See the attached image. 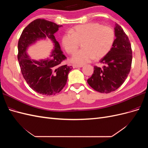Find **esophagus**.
Wrapping results in <instances>:
<instances>
[{
  "label": "esophagus",
  "mask_w": 148,
  "mask_h": 148,
  "mask_svg": "<svg viewBox=\"0 0 148 148\" xmlns=\"http://www.w3.org/2000/svg\"><path fill=\"white\" fill-rule=\"evenodd\" d=\"M73 68H81V67H83V65H77V64H73Z\"/></svg>",
  "instance_id": "1"
}]
</instances>
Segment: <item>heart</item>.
<instances>
[{
  "instance_id": "heart-1",
  "label": "heart",
  "mask_w": 148,
  "mask_h": 148,
  "mask_svg": "<svg viewBox=\"0 0 148 148\" xmlns=\"http://www.w3.org/2000/svg\"><path fill=\"white\" fill-rule=\"evenodd\" d=\"M115 33L110 26L98 23H89L75 26L62 37V42L65 51L72 54L82 44V50L76 52L71 58V62L79 65L105 56L112 47Z\"/></svg>"
}]
</instances>
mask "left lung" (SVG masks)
Returning a JSON list of instances; mask_svg holds the SVG:
<instances>
[{"instance_id": "left-lung-1", "label": "left lung", "mask_w": 148, "mask_h": 148, "mask_svg": "<svg viewBox=\"0 0 148 148\" xmlns=\"http://www.w3.org/2000/svg\"><path fill=\"white\" fill-rule=\"evenodd\" d=\"M112 47L100 60L102 68L95 66L94 72L87 82L95 91L109 93L117 89L127 79L131 69L132 51L130 42L123 29L115 24Z\"/></svg>"}]
</instances>
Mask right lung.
I'll list each match as a JSON object with an SVG mask.
<instances>
[{
	"label": "right lung",
	"mask_w": 148,
	"mask_h": 148,
	"mask_svg": "<svg viewBox=\"0 0 148 148\" xmlns=\"http://www.w3.org/2000/svg\"><path fill=\"white\" fill-rule=\"evenodd\" d=\"M62 26L44 19H36L23 29L18 43V60L21 73L29 86L41 95L59 93L65 86L69 71L73 69L71 66L61 65L66 57L54 34ZM46 38L54 44L50 57L44 60H32L26 52L28 47Z\"/></svg>",
	"instance_id": "add662e5"
}]
</instances>
